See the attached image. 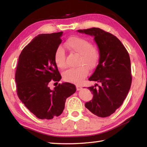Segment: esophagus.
<instances>
[{
	"label": "esophagus",
	"instance_id": "obj_1",
	"mask_svg": "<svg viewBox=\"0 0 147 147\" xmlns=\"http://www.w3.org/2000/svg\"><path fill=\"white\" fill-rule=\"evenodd\" d=\"M82 86H78V85L76 86V90H77V91H79V90H82Z\"/></svg>",
	"mask_w": 147,
	"mask_h": 147
}]
</instances>
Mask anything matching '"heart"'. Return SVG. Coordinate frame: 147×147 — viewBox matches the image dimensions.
Returning <instances> with one entry per match:
<instances>
[{
	"label": "heart",
	"instance_id": "b5f03b06",
	"mask_svg": "<svg viewBox=\"0 0 147 147\" xmlns=\"http://www.w3.org/2000/svg\"><path fill=\"white\" fill-rule=\"evenodd\" d=\"M67 49L72 52L80 55L77 68H71L63 73L64 81L72 83L80 84L88 76L89 69H95L99 62L100 52L97 46L92 45L90 40L79 36H73L66 42ZM57 67L64 69L66 67L65 51L61 47L56 49L54 56Z\"/></svg>",
	"mask_w": 147,
	"mask_h": 147
}]
</instances>
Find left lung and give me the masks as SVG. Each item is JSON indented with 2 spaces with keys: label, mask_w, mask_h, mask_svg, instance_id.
I'll return each mask as SVG.
<instances>
[{
  "label": "left lung",
  "mask_w": 147,
  "mask_h": 147,
  "mask_svg": "<svg viewBox=\"0 0 147 147\" xmlns=\"http://www.w3.org/2000/svg\"><path fill=\"white\" fill-rule=\"evenodd\" d=\"M78 32L94 36L100 52L99 64L88 79L98 85L88 87L93 97L86 103L85 107L98 117L110 116L123 104L131 85L129 54L116 36L100 28H92Z\"/></svg>",
  "instance_id": "obj_1"
}]
</instances>
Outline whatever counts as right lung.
<instances>
[{
    "instance_id": "obj_1",
    "label": "right lung",
    "mask_w": 147,
    "mask_h": 147,
    "mask_svg": "<svg viewBox=\"0 0 147 147\" xmlns=\"http://www.w3.org/2000/svg\"><path fill=\"white\" fill-rule=\"evenodd\" d=\"M62 33L38 35L19 57L15 74L17 95L25 107L40 119L60 115L65 100L76 91L75 85L69 83H59L54 90L49 86L52 82L58 84L61 79L54 56L62 42Z\"/></svg>"
}]
</instances>
